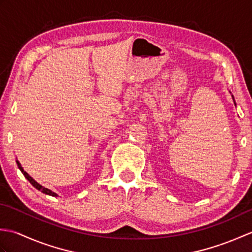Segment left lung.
Wrapping results in <instances>:
<instances>
[{
	"mask_svg": "<svg viewBox=\"0 0 252 252\" xmlns=\"http://www.w3.org/2000/svg\"><path fill=\"white\" fill-rule=\"evenodd\" d=\"M233 98H234V97H233Z\"/></svg>",
	"mask_w": 252,
	"mask_h": 252,
	"instance_id": "obj_1",
	"label": "left lung"
}]
</instances>
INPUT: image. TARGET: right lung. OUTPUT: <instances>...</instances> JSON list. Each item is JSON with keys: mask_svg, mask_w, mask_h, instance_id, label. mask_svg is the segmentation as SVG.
<instances>
[{"mask_svg": "<svg viewBox=\"0 0 252 252\" xmlns=\"http://www.w3.org/2000/svg\"><path fill=\"white\" fill-rule=\"evenodd\" d=\"M16 162H17V165H18V168H19V170L21 171V173H23L24 175H25V178L28 180L30 183L32 184V186H34L36 189H39V190H41L42 192H43V194H46V195H50V196H53V197H56L57 196V194L56 192H54V191H52L51 189H45V187H43L42 185H40L39 183H36V182L31 178V176L26 172V171L23 169V167H21L20 165V163H19V161L18 160H16Z\"/></svg>", "mask_w": 252, "mask_h": 252, "instance_id": "add662e5", "label": "right lung"}]
</instances>
